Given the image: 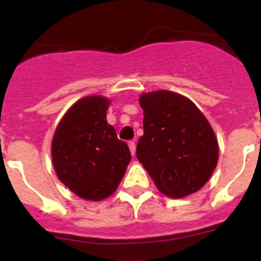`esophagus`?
<instances>
[{"mask_svg": "<svg viewBox=\"0 0 261 261\" xmlns=\"http://www.w3.org/2000/svg\"><path fill=\"white\" fill-rule=\"evenodd\" d=\"M128 146H129V150H130V153H132V155H135L136 154V142L130 141L128 144Z\"/></svg>", "mask_w": 261, "mask_h": 261, "instance_id": "1", "label": "esophagus"}]
</instances>
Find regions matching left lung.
<instances>
[{"label": "left lung", "instance_id": "1", "mask_svg": "<svg viewBox=\"0 0 261 261\" xmlns=\"http://www.w3.org/2000/svg\"><path fill=\"white\" fill-rule=\"evenodd\" d=\"M144 136L136 154L163 195L174 199L199 191L218 162V142L206 117L180 94H142Z\"/></svg>", "mask_w": 261, "mask_h": 261}]
</instances>
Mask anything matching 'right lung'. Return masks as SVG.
Instances as JSON below:
<instances>
[{
	"mask_svg": "<svg viewBox=\"0 0 261 261\" xmlns=\"http://www.w3.org/2000/svg\"><path fill=\"white\" fill-rule=\"evenodd\" d=\"M110 100L93 95L68 110L52 140L53 167L60 180L81 199L99 201L116 191L130 162L106 115Z\"/></svg>",
	"mask_w": 261,
	"mask_h": 261,
	"instance_id": "right-lung-1",
	"label": "right lung"
}]
</instances>
